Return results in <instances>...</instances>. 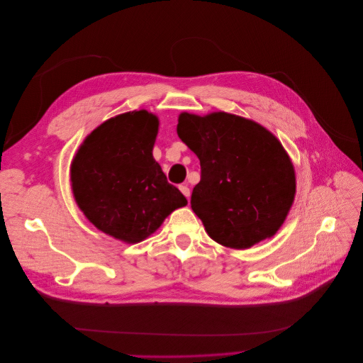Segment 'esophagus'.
Segmentation results:
<instances>
[{
  "mask_svg": "<svg viewBox=\"0 0 363 363\" xmlns=\"http://www.w3.org/2000/svg\"><path fill=\"white\" fill-rule=\"evenodd\" d=\"M180 191L182 194L189 199V196H191V189H189L187 184H180Z\"/></svg>",
  "mask_w": 363,
  "mask_h": 363,
  "instance_id": "34e87169",
  "label": "esophagus"
}]
</instances>
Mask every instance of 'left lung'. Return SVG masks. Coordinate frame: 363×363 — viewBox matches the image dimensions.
<instances>
[{
  "instance_id": "1",
  "label": "left lung",
  "mask_w": 363,
  "mask_h": 363,
  "mask_svg": "<svg viewBox=\"0 0 363 363\" xmlns=\"http://www.w3.org/2000/svg\"><path fill=\"white\" fill-rule=\"evenodd\" d=\"M177 134L201 162L191 205L211 239L245 250L279 230L294 202L296 171L269 130L226 112H183Z\"/></svg>"
}]
</instances>
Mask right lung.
I'll return each instance as SVG.
<instances>
[{
    "label": "right lung",
    "instance_id": "add662e5",
    "mask_svg": "<svg viewBox=\"0 0 363 363\" xmlns=\"http://www.w3.org/2000/svg\"><path fill=\"white\" fill-rule=\"evenodd\" d=\"M160 121L147 111L111 118L93 130L71 165L74 198L94 226L127 244L142 242L187 205L153 160Z\"/></svg>",
    "mask_w": 363,
    "mask_h": 363
}]
</instances>
